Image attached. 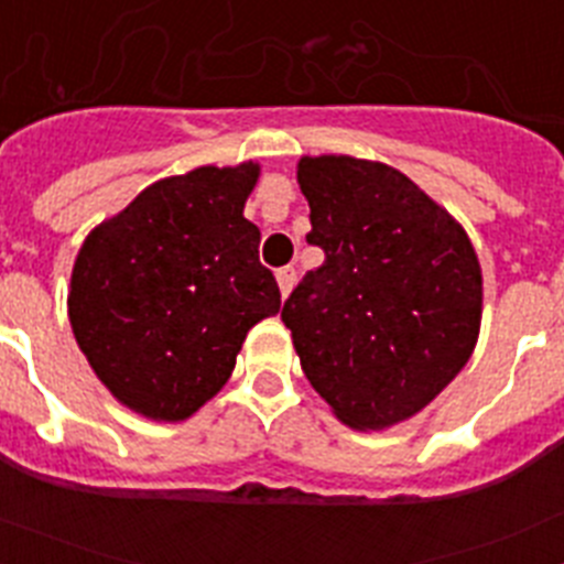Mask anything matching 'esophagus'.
<instances>
[{"label": "esophagus", "mask_w": 564, "mask_h": 564, "mask_svg": "<svg viewBox=\"0 0 564 564\" xmlns=\"http://www.w3.org/2000/svg\"><path fill=\"white\" fill-rule=\"evenodd\" d=\"M276 282H279V291H282V296H288V293L293 291V285H296V271H293V268H279Z\"/></svg>", "instance_id": "1"}]
</instances>
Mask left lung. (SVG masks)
I'll list each match as a JSON object with an SVG mask.
<instances>
[{
	"label": "left lung",
	"instance_id": "1",
	"mask_svg": "<svg viewBox=\"0 0 564 564\" xmlns=\"http://www.w3.org/2000/svg\"><path fill=\"white\" fill-rule=\"evenodd\" d=\"M307 242L325 262L282 307L302 370L352 430L421 412L480 333L482 276L466 231L398 169L322 154L299 161Z\"/></svg>",
	"mask_w": 564,
	"mask_h": 564
}]
</instances>
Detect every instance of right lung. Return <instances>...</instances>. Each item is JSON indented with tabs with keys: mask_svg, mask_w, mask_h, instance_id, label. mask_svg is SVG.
Listing matches in <instances>:
<instances>
[{
	"mask_svg": "<svg viewBox=\"0 0 564 564\" xmlns=\"http://www.w3.org/2000/svg\"><path fill=\"white\" fill-rule=\"evenodd\" d=\"M257 177V163L166 177L84 239L69 325L129 410L186 421L223 390L248 330L279 313L259 228L242 217Z\"/></svg>",
	"mask_w": 564,
	"mask_h": 564,
	"instance_id": "add662e5",
	"label": "right lung"
}]
</instances>
